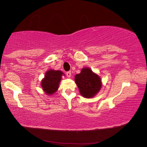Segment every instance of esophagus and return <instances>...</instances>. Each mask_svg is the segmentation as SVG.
<instances>
[{"label":"esophagus","instance_id":"34e87169","mask_svg":"<svg viewBox=\"0 0 147 147\" xmlns=\"http://www.w3.org/2000/svg\"><path fill=\"white\" fill-rule=\"evenodd\" d=\"M71 71H70L66 72V75H67V77H68V78L71 77Z\"/></svg>","mask_w":147,"mask_h":147}]
</instances>
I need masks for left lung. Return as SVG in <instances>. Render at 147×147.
Masks as SVG:
<instances>
[{
	"mask_svg": "<svg viewBox=\"0 0 147 147\" xmlns=\"http://www.w3.org/2000/svg\"><path fill=\"white\" fill-rule=\"evenodd\" d=\"M75 82L81 95L86 98H91L99 92L101 87V79L91 70L86 67L75 76Z\"/></svg>",
	"mask_w": 147,
	"mask_h": 147,
	"instance_id": "8db88e82",
	"label": "left lung"
}]
</instances>
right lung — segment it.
<instances>
[{
	"label": "right lung",
	"mask_w": 147,
	"mask_h": 147,
	"mask_svg": "<svg viewBox=\"0 0 147 147\" xmlns=\"http://www.w3.org/2000/svg\"><path fill=\"white\" fill-rule=\"evenodd\" d=\"M63 72L56 70H49L46 73L45 78L42 81L41 86L46 94L52 95L58 89Z\"/></svg>",
	"instance_id": "right-lung-1"
}]
</instances>
